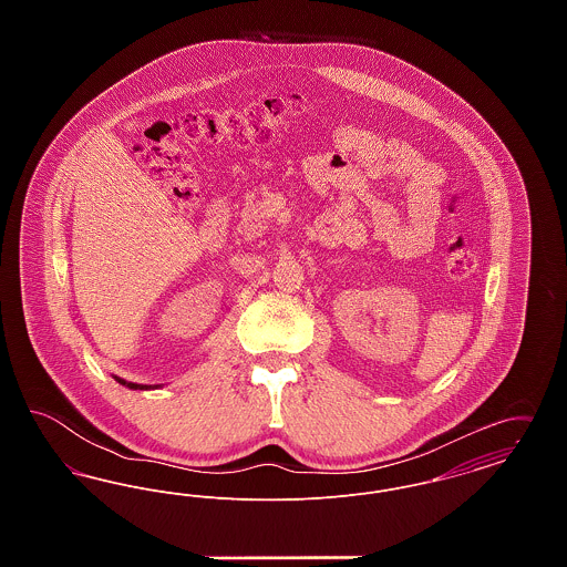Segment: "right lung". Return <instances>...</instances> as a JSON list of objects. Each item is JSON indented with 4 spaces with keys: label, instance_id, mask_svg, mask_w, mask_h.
<instances>
[{
    "label": "right lung",
    "instance_id": "add662e5",
    "mask_svg": "<svg viewBox=\"0 0 567 567\" xmlns=\"http://www.w3.org/2000/svg\"><path fill=\"white\" fill-rule=\"evenodd\" d=\"M114 380H116L118 384L127 386V389H134V391H148V389H159V386H162V384H137V382H130V380L118 377H114Z\"/></svg>",
    "mask_w": 567,
    "mask_h": 567
}]
</instances>
